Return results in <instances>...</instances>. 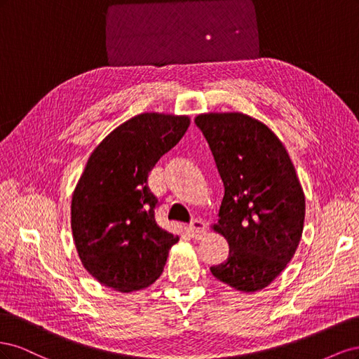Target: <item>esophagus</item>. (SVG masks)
<instances>
[{
	"instance_id": "obj_1",
	"label": "esophagus",
	"mask_w": 359,
	"mask_h": 359,
	"mask_svg": "<svg viewBox=\"0 0 359 359\" xmlns=\"http://www.w3.org/2000/svg\"><path fill=\"white\" fill-rule=\"evenodd\" d=\"M190 232H191L193 238H196V240H201V238H203L206 235V224H205V222L201 220V219L191 222Z\"/></svg>"
}]
</instances>
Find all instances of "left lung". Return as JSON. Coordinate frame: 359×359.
Here are the masks:
<instances>
[{"instance_id": "8db88e82", "label": "left lung", "mask_w": 359, "mask_h": 359, "mask_svg": "<svg viewBox=\"0 0 359 359\" xmlns=\"http://www.w3.org/2000/svg\"><path fill=\"white\" fill-rule=\"evenodd\" d=\"M224 186L219 222L229 244L212 276L240 292L269 286L295 255L302 236L306 196L283 142L259 119L241 112L194 118Z\"/></svg>"}]
</instances>
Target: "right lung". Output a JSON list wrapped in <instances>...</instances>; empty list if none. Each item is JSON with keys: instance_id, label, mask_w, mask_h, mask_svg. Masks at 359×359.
<instances>
[{"instance_id": "obj_1", "label": "right lung", "mask_w": 359, "mask_h": 359, "mask_svg": "<svg viewBox=\"0 0 359 359\" xmlns=\"http://www.w3.org/2000/svg\"><path fill=\"white\" fill-rule=\"evenodd\" d=\"M190 116L144 112L94 148L72 196L73 241L83 268L116 292L151 286L180 236L160 227L148 173L175 147Z\"/></svg>"}]
</instances>
